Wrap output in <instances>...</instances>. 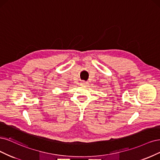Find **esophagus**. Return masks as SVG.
Wrapping results in <instances>:
<instances>
[{
	"label": "esophagus",
	"instance_id": "obj_1",
	"mask_svg": "<svg viewBox=\"0 0 160 160\" xmlns=\"http://www.w3.org/2000/svg\"><path fill=\"white\" fill-rule=\"evenodd\" d=\"M80 84H81V85H84V86H86L88 84V82H86V81H82L81 82H80Z\"/></svg>",
	"mask_w": 160,
	"mask_h": 160
}]
</instances>
